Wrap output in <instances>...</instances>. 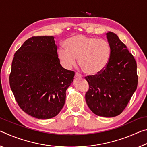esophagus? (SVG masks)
<instances>
[{
  "label": "esophagus",
  "instance_id": "esophagus-1",
  "mask_svg": "<svg viewBox=\"0 0 147 147\" xmlns=\"http://www.w3.org/2000/svg\"><path fill=\"white\" fill-rule=\"evenodd\" d=\"M82 76V74H80V73H75V77H76V78H81Z\"/></svg>",
  "mask_w": 147,
  "mask_h": 147
}]
</instances>
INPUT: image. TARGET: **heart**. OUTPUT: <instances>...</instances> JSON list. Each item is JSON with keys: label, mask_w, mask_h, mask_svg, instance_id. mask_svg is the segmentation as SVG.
I'll return each instance as SVG.
<instances>
[{"label": "heart", "mask_w": 147, "mask_h": 147, "mask_svg": "<svg viewBox=\"0 0 147 147\" xmlns=\"http://www.w3.org/2000/svg\"><path fill=\"white\" fill-rule=\"evenodd\" d=\"M65 47L57 51L59 60L66 68L75 65L76 59L84 73L95 75L102 71L108 64L111 54L109 43L105 39L84 35H76L66 39Z\"/></svg>", "instance_id": "1"}]
</instances>
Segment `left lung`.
<instances>
[{
    "label": "left lung",
    "mask_w": 147,
    "mask_h": 147,
    "mask_svg": "<svg viewBox=\"0 0 147 147\" xmlns=\"http://www.w3.org/2000/svg\"><path fill=\"white\" fill-rule=\"evenodd\" d=\"M106 35L110 57L102 71L85 77L89 84L86 101L96 115L113 117L127 106L137 89L138 76L135 58L126 46L115 34L109 32Z\"/></svg>",
    "instance_id": "1"
}]
</instances>
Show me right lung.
I'll use <instances>...</instances> for the list:
<instances>
[{"label":"right lung","mask_w":147,"mask_h":147,"mask_svg":"<svg viewBox=\"0 0 147 147\" xmlns=\"http://www.w3.org/2000/svg\"><path fill=\"white\" fill-rule=\"evenodd\" d=\"M53 36H32L14 54L9 85L22 110L34 117L56 116L74 72L63 68Z\"/></svg>","instance_id":"add662e5"}]
</instances>
